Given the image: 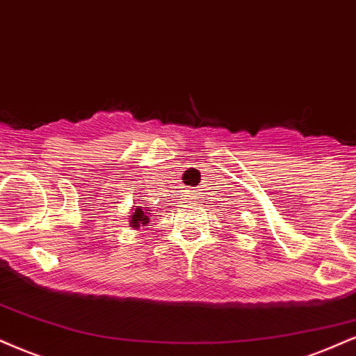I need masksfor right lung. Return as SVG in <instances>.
<instances>
[{"label":"right lung","instance_id":"1","mask_svg":"<svg viewBox=\"0 0 356 356\" xmlns=\"http://www.w3.org/2000/svg\"><path fill=\"white\" fill-rule=\"evenodd\" d=\"M149 207H139V205H137V209L134 212H132V216H131V227H134V229H137V227H140V225H145L149 222V216L147 213L149 212H145L147 211Z\"/></svg>","mask_w":356,"mask_h":356}]
</instances>
